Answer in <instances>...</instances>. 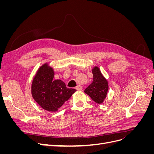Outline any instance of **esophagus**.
<instances>
[{
    "mask_svg": "<svg viewBox=\"0 0 154 154\" xmlns=\"http://www.w3.org/2000/svg\"><path fill=\"white\" fill-rule=\"evenodd\" d=\"M76 89L78 90V91H82V87L80 85H78V86L76 87Z\"/></svg>",
    "mask_w": 154,
    "mask_h": 154,
    "instance_id": "34e87169",
    "label": "esophagus"
}]
</instances>
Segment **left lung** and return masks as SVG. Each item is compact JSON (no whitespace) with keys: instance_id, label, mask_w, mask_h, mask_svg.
Returning <instances> with one entry per match:
<instances>
[{"instance_id":"obj_1","label":"left lung","mask_w":154,"mask_h":154,"mask_svg":"<svg viewBox=\"0 0 154 154\" xmlns=\"http://www.w3.org/2000/svg\"><path fill=\"white\" fill-rule=\"evenodd\" d=\"M92 72L93 81L91 84L86 88L84 92L96 103L101 104L106 97L109 90L108 82L101 74L98 67H94L92 69Z\"/></svg>"}]
</instances>
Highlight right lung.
<instances>
[{
    "mask_svg": "<svg viewBox=\"0 0 154 154\" xmlns=\"http://www.w3.org/2000/svg\"><path fill=\"white\" fill-rule=\"evenodd\" d=\"M54 72L48 63L37 71L31 84V94L35 101L42 108L56 112L76 92L74 88L66 87L60 80H53Z\"/></svg>",
    "mask_w": 154,
    "mask_h": 154,
    "instance_id": "obj_1",
    "label": "right lung"
}]
</instances>
